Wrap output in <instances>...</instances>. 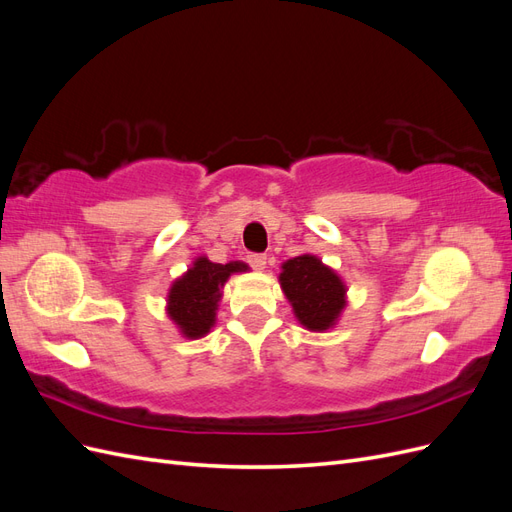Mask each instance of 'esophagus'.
<instances>
[{
  "instance_id": "obj_1",
  "label": "esophagus",
  "mask_w": 512,
  "mask_h": 512,
  "mask_svg": "<svg viewBox=\"0 0 512 512\" xmlns=\"http://www.w3.org/2000/svg\"><path fill=\"white\" fill-rule=\"evenodd\" d=\"M247 262H250L252 269H265L267 265V256L265 254H247Z\"/></svg>"
}]
</instances>
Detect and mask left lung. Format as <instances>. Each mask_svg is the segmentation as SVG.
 <instances>
[{"label":"left lung","instance_id":"obj_1","mask_svg":"<svg viewBox=\"0 0 512 512\" xmlns=\"http://www.w3.org/2000/svg\"><path fill=\"white\" fill-rule=\"evenodd\" d=\"M282 290L294 316L309 331H327L346 305V286L337 273L316 256H297L282 265Z\"/></svg>","mask_w":512,"mask_h":512}]
</instances>
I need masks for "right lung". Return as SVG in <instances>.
Returning a JSON list of instances; mask_svg holds the SVG:
<instances>
[{
    "label": "right lung",
    "instance_id": "add662e5",
    "mask_svg": "<svg viewBox=\"0 0 512 512\" xmlns=\"http://www.w3.org/2000/svg\"><path fill=\"white\" fill-rule=\"evenodd\" d=\"M243 262H211L198 258L194 267L173 284L168 292V316L175 320L181 333L190 339L209 333L215 322V309L222 299L220 288L226 284L230 273L245 271Z\"/></svg>",
    "mask_w": 512,
    "mask_h": 512
}]
</instances>
